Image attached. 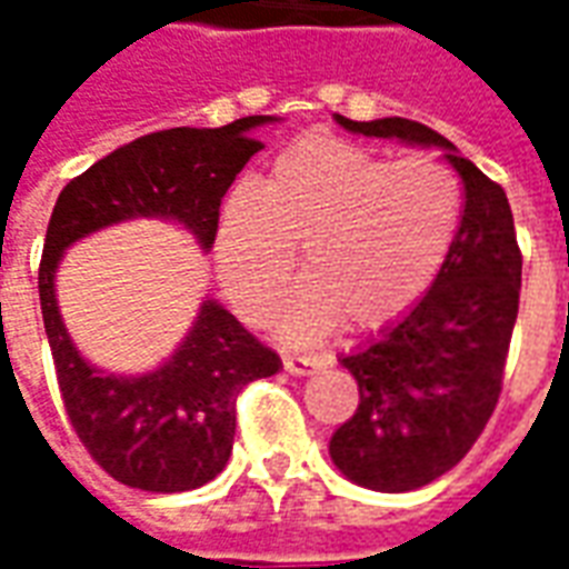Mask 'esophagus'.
<instances>
[{
	"label": "esophagus",
	"mask_w": 569,
	"mask_h": 569,
	"mask_svg": "<svg viewBox=\"0 0 569 569\" xmlns=\"http://www.w3.org/2000/svg\"><path fill=\"white\" fill-rule=\"evenodd\" d=\"M329 366V357L320 353V357H283V369L296 378H308V375H317Z\"/></svg>",
	"instance_id": "obj_1"
}]
</instances>
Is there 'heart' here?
Wrapping results in <instances>:
<instances>
[{"label":"heart","mask_w":569,"mask_h":569,"mask_svg":"<svg viewBox=\"0 0 569 569\" xmlns=\"http://www.w3.org/2000/svg\"><path fill=\"white\" fill-rule=\"evenodd\" d=\"M460 219V186L427 154L390 161L341 140L298 142L264 186L237 182L216 222V271L234 310L264 320L301 249L308 283L277 320L305 345L345 320L381 329L429 289Z\"/></svg>","instance_id":"b5f03b06"}]
</instances>
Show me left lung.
<instances>
[{
    "instance_id": "8db88e82",
    "label": "left lung",
    "mask_w": 569,
    "mask_h": 569,
    "mask_svg": "<svg viewBox=\"0 0 569 569\" xmlns=\"http://www.w3.org/2000/svg\"><path fill=\"white\" fill-rule=\"evenodd\" d=\"M350 133L445 151L463 182V216L427 292L338 362L359 383V406L329 439V457L353 485L418 490L460 463L500 399L512 341L521 252L512 207L497 182L453 142L408 118L350 121Z\"/></svg>"
}]
</instances>
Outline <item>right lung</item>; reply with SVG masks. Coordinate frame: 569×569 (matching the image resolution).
Instances as JSON below:
<instances>
[{"label": "right lung", "instance_id": "right-lung-1", "mask_svg": "<svg viewBox=\"0 0 569 569\" xmlns=\"http://www.w3.org/2000/svg\"><path fill=\"white\" fill-rule=\"evenodd\" d=\"M277 121L249 116L224 128L149 133L88 167L57 198L39 264L44 335L72 427L93 460L128 488L179 493L212 481L231 457L237 393L283 362L216 298H203L161 366L140 375L100 369L76 347L57 305L60 261L84 237L133 219L179 224L210 252L224 191L264 149L252 130Z\"/></svg>", "mask_w": 569, "mask_h": 569}]
</instances>
